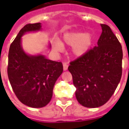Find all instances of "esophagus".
Masks as SVG:
<instances>
[{
	"label": "esophagus",
	"instance_id": "34e87169",
	"mask_svg": "<svg viewBox=\"0 0 129 129\" xmlns=\"http://www.w3.org/2000/svg\"><path fill=\"white\" fill-rule=\"evenodd\" d=\"M63 70H66L68 69V64L67 63H63Z\"/></svg>",
	"mask_w": 129,
	"mask_h": 129
}]
</instances>
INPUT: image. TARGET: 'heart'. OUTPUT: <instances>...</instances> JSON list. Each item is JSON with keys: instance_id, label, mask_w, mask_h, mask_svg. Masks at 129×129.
<instances>
[{"instance_id": "b5f03b06", "label": "heart", "mask_w": 129, "mask_h": 129, "mask_svg": "<svg viewBox=\"0 0 129 129\" xmlns=\"http://www.w3.org/2000/svg\"><path fill=\"white\" fill-rule=\"evenodd\" d=\"M92 37L89 33L83 34L81 32H73L66 33L63 36V42L67 45H73L72 53L75 56H81L86 52L91 45ZM52 49L56 53L61 52L63 46L61 43L56 41L54 43Z\"/></svg>"}]
</instances>
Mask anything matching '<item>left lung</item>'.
Instances as JSON below:
<instances>
[{
    "mask_svg": "<svg viewBox=\"0 0 129 129\" xmlns=\"http://www.w3.org/2000/svg\"><path fill=\"white\" fill-rule=\"evenodd\" d=\"M97 46L70 63L78 102L87 108L104 105L113 95L122 74V45L111 27L101 24Z\"/></svg>",
    "mask_w": 129,
    "mask_h": 129,
    "instance_id": "1",
    "label": "left lung"
}]
</instances>
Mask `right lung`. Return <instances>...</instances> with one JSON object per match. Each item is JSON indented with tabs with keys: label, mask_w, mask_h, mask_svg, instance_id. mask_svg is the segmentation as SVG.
I'll return each instance as SVG.
<instances>
[{
	"label": "right lung",
	"mask_w": 129,
	"mask_h": 129,
	"mask_svg": "<svg viewBox=\"0 0 129 129\" xmlns=\"http://www.w3.org/2000/svg\"><path fill=\"white\" fill-rule=\"evenodd\" d=\"M41 27L40 23L25 25L11 43L8 54L7 75L12 88L21 102L32 108H41L50 102L54 84L63 70L61 62L43 55L29 56L23 50L21 37Z\"/></svg>",
	"instance_id": "add662e5"
}]
</instances>
